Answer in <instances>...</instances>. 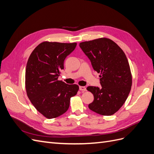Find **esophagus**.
I'll return each instance as SVG.
<instances>
[{
  "label": "esophagus",
  "instance_id": "obj_1",
  "mask_svg": "<svg viewBox=\"0 0 154 154\" xmlns=\"http://www.w3.org/2000/svg\"><path fill=\"white\" fill-rule=\"evenodd\" d=\"M79 88H80V90L82 91H87V88H86L85 87L80 86V87H79Z\"/></svg>",
  "mask_w": 154,
  "mask_h": 154
}]
</instances>
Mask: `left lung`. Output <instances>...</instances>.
Instances as JSON below:
<instances>
[{
    "instance_id": "1",
    "label": "left lung",
    "mask_w": 154,
    "mask_h": 154,
    "mask_svg": "<svg viewBox=\"0 0 154 154\" xmlns=\"http://www.w3.org/2000/svg\"><path fill=\"white\" fill-rule=\"evenodd\" d=\"M94 71L100 73L101 87L88 86L94 95L88 108L95 112L111 116L123 106L132 87V74L125 54L114 42L101 38L80 44Z\"/></svg>"
}]
</instances>
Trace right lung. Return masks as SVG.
<instances>
[{
  "label": "right lung",
  "mask_w": 154,
  "mask_h": 154,
  "mask_svg": "<svg viewBox=\"0 0 154 154\" xmlns=\"http://www.w3.org/2000/svg\"><path fill=\"white\" fill-rule=\"evenodd\" d=\"M76 43L44 42L33 50L27 63L26 88L31 103L45 118L58 117L68 110L71 97L79 89L58 80L65 59Z\"/></svg>",
  "instance_id": "1"
}]
</instances>
